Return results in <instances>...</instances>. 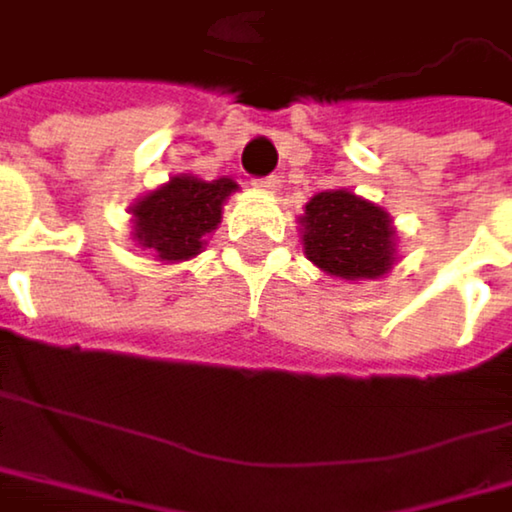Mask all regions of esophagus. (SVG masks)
<instances>
[{
  "label": "esophagus",
  "instance_id": "obj_1",
  "mask_svg": "<svg viewBox=\"0 0 512 512\" xmlns=\"http://www.w3.org/2000/svg\"><path fill=\"white\" fill-rule=\"evenodd\" d=\"M254 190H261V193H276V190H279V181H276V178H261V181H254Z\"/></svg>",
  "mask_w": 512,
  "mask_h": 512
}]
</instances>
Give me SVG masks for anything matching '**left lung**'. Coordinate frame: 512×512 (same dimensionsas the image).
I'll list each match as a JSON object with an SVG mask.
<instances>
[{
    "label": "left lung",
    "mask_w": 512,
    "mask_h": 512,
    "mask_svg": "<svg viewBox=\"0 0 512 512\" xmlns=\"http://www.w3.org/2000/svg\"><path fill=\"white\" fill-rule=\"evenodd\" d=\"M304 254L338 279H381L393 267L390 214L350 190L316 193L304 214Z\"/></svg>",
    "instance_id": "obj_1"
}]
</instances>
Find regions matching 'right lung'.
<instances>
[{"instance_id": "right-lung-1", "label": "right lung", "mask_w": 512, "mask_h": 512, "mask_svg": "<svg viewBox=\"0 0 512 512\" xmlns=\"http://www.w3.org/2000/svg\"><path fill=\"white\" fill-rule=\"evenodd\" d=\"M236 190L239 184L230 178L202 181L193 174H178L128 208L134 214V239L159 261H190L218 230L224 202Z\"/></svg>"}]
</instances>
